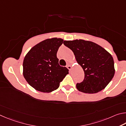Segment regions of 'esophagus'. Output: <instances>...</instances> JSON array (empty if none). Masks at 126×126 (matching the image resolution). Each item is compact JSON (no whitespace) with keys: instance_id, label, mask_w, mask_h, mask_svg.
<instances>
[{"instance_id":"1","label":"esophagus","mask_w":126,"mask_h":126,"mask_svg":"<svg viewBox=\"0 0 126 126\" xmlns=\"http://www.w3.org/2000/svg\"><path fill=\"white\" fill-rule=\"evenodd\" d=\"M66 67H67V69L70 70V71H71V69H72L71 65H67Z\"/></svg>"}]
</instances>
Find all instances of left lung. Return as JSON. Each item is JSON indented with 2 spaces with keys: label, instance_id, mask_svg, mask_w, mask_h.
<instances>
[{
  "label": "left lung",
  "instance_id": "obj_1",
  "mask_svg": "<svg viewBox=\"0 0 126 126\" xmlns=\"http://www.w3.org/2000/svg\"><path fill=\"white\" fill-rule=\"evenodd\" d=\"M63 44L72 51L77 63L84 71V80L77 83V89L86 94H95L104 89L115 72L112 55L104 48L90 41L65 40Z\"/></svg>",
  "mask_w": 126,
  "mask_h": 126
}]
</instances>
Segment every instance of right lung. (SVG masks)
Here are the masks:
<instances>
[{
	"label": "right lung",
	"instance_id": "1",
	"mask_svg": "<svg viewBox=\"0 0 126 126\" xmlns=\"http://www.w3.org/2000/svg\"><path fill=\"white\" fill-rule=\"evenodd\" d=\"M63 40L53 37L41 41L31 48L23 61V76L35 90L50 92L56 90L69 70L60 66L57 52Z\"/></svg>",
	"mask_w": 126,
	"mask_h": 126
}]
</instances>
